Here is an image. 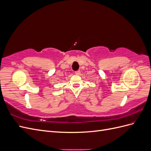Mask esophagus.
<instances>
[{"mask_svg": "<svg viewBox=\"0 0 151 151\" xmlns=\"http://www.w3.org/2000/svg\"><path fill=\"white\" fill-rule=\"evenodd\" d=\"M75 74H76V75H79V74H81V72H80V70L76 71V72H75Z\"/></svg>", "mask_w": 151, "mask_h": 151, "instance_id": "obj_1", "label": "esophagus"}]
</instances>
